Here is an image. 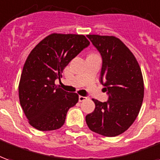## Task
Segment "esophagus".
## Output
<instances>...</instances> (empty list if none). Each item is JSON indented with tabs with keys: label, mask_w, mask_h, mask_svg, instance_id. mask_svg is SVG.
<instances>
[{
	"label": "esophagus",
	"mask_w": 160,
	"mask_h": 160,
	"mask_svg": "<svg viewBox=\"0 0 160 160\" xmlns=\"http://www.w3.org/2000/svg\"><path fill=\"white\" fill-rule=\"evenodd\" d=\"M87 99V97H82V96H79V101L80 102H84L85 100Z\"/></svg>",
	"instance_id": "34e87169"
}]
</instances>
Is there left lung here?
<instances>
[{
    "mask_svg": "<svg viewBox=\"0 0 160 160\" xmlns=\"http://www.w3.org/2000/svg\"><path fill=\"white\" fill-rule=\"evenodd\" d=\"M102 57L99 81L107 92V102H95L86 116L91 131L104 137H116L131 126L139 113L144 96L140 66L129 48L114 36L86 35Z\"/></svg>",
    "mask_w": 160,
    "mask_h": 160,
    "instance_id": "left-lung-1",
    "label": "left lung"
}]
</instances>
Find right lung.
<instances>
[{"mask_svg": "<svg viewBox=\"0 0 160 160\" xmlns=\"http://www.w3.org/2000/svg\"><path fill=\"white\" fill-rule=\"evenodd\" d=\"M90 45L82 35L52 34L31 51L18 86L21 107L29 124L39 131L62 127L67 112L78 102L76 93L57 87L62 70Z\"/></svg>", "mask_w": 160, "mask_h": 160, "instance_id": "obj_1", "label": "right lung"}]
</instances>
